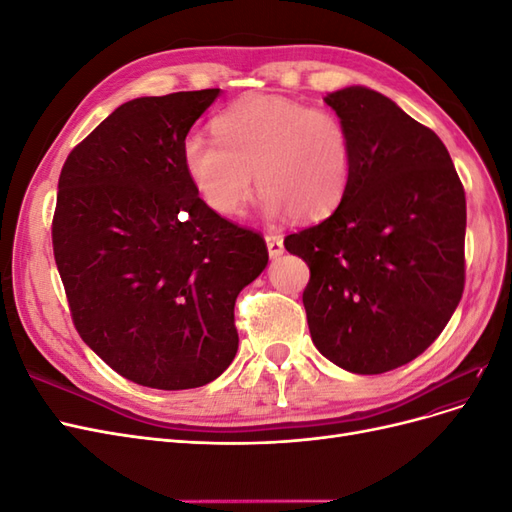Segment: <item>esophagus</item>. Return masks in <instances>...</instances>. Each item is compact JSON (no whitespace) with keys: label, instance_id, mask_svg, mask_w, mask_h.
<instances>
[{"label":"esophagus","instance_id":"obj_1","mask_svg":"<svg viewBox=\"0 0 512 512\" xmlns=\"http://www.w3.org/2000/svg\"><path fill=\"white\" fill-rule=\"evenodd\" d=\"M265 241H267V250H269L271 258H280L284 254V239L280 235H273V232H269Z\"/></svg>","mask_w":512,"mask_h":512}]
</instances>
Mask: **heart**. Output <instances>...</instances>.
<instances>
[{"instance_id": "1", "label": "heart", "mask_w": 512, "mask_h": 512, "mask_svg": "<svg viewBox=\"0 0 512 512\" xmlns=\"http://www.w3.org/2000/svg\"><path fill=\"white\" fill-rule=\"evenodd\" d=\"M213 136H185L181 162L203 203L226 218L250 200L252 173L265 213L299 222L327 218L350 188L354 138L329 108L247 96L213 119Z\"/></svg>"}]
</instances>
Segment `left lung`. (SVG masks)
Instances as JSON below:
<instances>
[{
    "mask_svg": "<svg viewBox=\"0 0 512 512\" xmlns=\"http://www.w3.org/2000/svg\"><path fill=\"white\" fill-rule=\"evenodd\" d=\"M354 138L350 188L327 220L284 239L309 267L303 305L314 346L374 376L423 354L466 286V192L451 156L386 96L324 98Z\"/></svg>",
    "mask_w": 512,
    "mask_h": 512,
    "instance_id": "8db88e82",
    "label": "left lung"
}]
</instances>
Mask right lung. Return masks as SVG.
<instances>
[{"instance_id":"1","label":"right lung","mask_w":512,"mask_h":512,"mask_svg":"<svg viewBox=\"0 0 512 512\" xmlns=\"http://www.w3.org/2000/svg\"><path fill=\"white\" fill-rule=\"evenodd\" d=\"M220 89L136 98L76 145L59 175L53 254L83 342L149 389L205 386L239 346L235 301L267 243L209 209L181 145Z\"/></svg>"}]
</instances>
